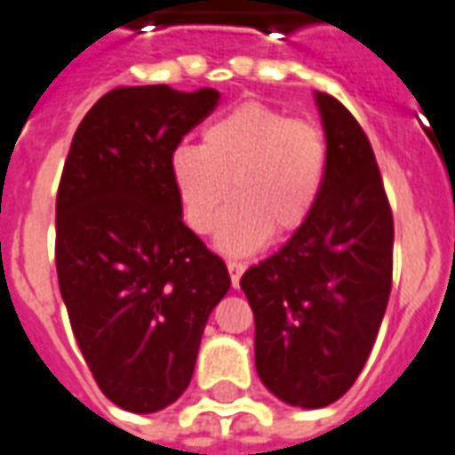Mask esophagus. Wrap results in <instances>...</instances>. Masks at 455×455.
Here are the masks:
<instances>
[{
    "instance_id": "obj_1",
    "label": "esophagus",
    "mask_w": 455,
    "mask_h": 455,
    "mask_svg": "<svg viewBox=\"0 0 455 455\" xmlns=\"http://www.w3.org/2000/svg\"><path fill=\"white\" fill-rule=\"evenodd\" d=\"M228 270H230V280L232 287H239V277L246 270L244 260H228Z\"/></svg>"
}]
</instances>
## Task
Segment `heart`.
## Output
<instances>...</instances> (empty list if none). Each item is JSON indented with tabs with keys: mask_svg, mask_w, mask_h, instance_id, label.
<instances>
[{
	"mask_svg": "<svg viewBox=\"0 0 455 455\" xmlns=\"http://www.w3.org/2000/svg\"><path fill=\"white\" fill-rule=\"evenodd\" d=\"M327 137L311 118H291L263 101H244L204 130L202 147L180 144L171 175L189 228L211 232L225 202H237L218 223L223 251L249 253L287 239L318 206Z\"/></svg>",
	"mask_w": 455,
	"mask_h": 455,
	"instance_id": "1",
	"label": "heart"
}]
</instances>
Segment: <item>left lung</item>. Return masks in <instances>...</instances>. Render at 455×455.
Returning <instances> with one entry per match:
<instances>
[{
	"label": "left lung",
	"mask_w": 455,
	"mask_h": 455,
	"mask_svg": "<svg viewBox=\"0 0 455 455\" xmlns=\"http://www.w3.org/2000/svg\"><path fill=\"white\" fill-rule=\"evenodd\" d=\"M327 165L308 223L246 270L260 382L290 406L323 408L361 375L392 291L394 216L371 140L318 92Z\"/></svg>",
	"instance_id": "left-lung-1"
}]
</instances>
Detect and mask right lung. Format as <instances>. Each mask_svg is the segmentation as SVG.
I'll return each mask as SVG.
<instances>
[{
	"label": "right lung",
	"mask_w": 455,
	"mask_h": 455,
	"mask_svg": "<svg viewBox=\"0 0 455 455\" xmlns=\"http://www.w3.org/2000/svg\"><path fill=\"white\" fill-rule=\"evenodd\" d=\"M211 87H116L77 125L56 195V275L97 385L130 413L185 392L223 259L182 223L171 156L216 108Z\"/></svg>",
	"instance_id": "right-lung-1"
}]
</instances>
